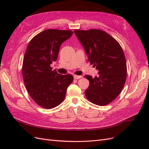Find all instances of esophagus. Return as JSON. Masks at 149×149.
I'll list each match as a JSON object with an SVG mask.
<instances>
[{"instance_id":"obj_1","label":"esophagus","mask_w":149,"mask_h":149,"mask_svg":"<svg viewBox=\"0 0 149 149\" xmlns=\"http://www.w3.org/2000/svg\"><path fill=\"white\" fill-rule=\"evenodd\" d=\"M83 78V76H78V75H74V79H80V78Z\"/></svg>"}]
</instances>
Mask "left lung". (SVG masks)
Here are the masks:
<instances>
[{
	"mask_svg": "<svg viewBox=\"0 0 149 149\" xmlns=\"http://www.w3.org/2000/svg\"><path fill=\"white\" fill-rule=\"evenodd\" d=\"M91 65L98 76L84 77L89 81L85 95L92 103L105 106L113 101L123 90L127 77V65L119 43L105 31L97 29L74 30Z\"/></svg>",
	"mask_w": 149,
	"mask_h": 149,
	"instance_id": "obj_1",
	"label": "left lung"
}]
</instances>
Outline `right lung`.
Masks as SVG:
<instances>
[{"label": "right lung", "mask_w": 149, "mask_h": 149, "mask_svg": "<svg viewBox=\"0 0 149 149\" xmlns=\"http://www.w3.org/2000/svg\"><path fill=\"white\" fill-rule=\"evenodd\" d=\"M73 33L71 30H44L30 40L25 51L22 75L26 89L32 100L45 109L63 101L73 81L71 74H58L50 66L57 60L61 45Z\"/></svg>", "instance_id": "add662e5"}]
</instances>
